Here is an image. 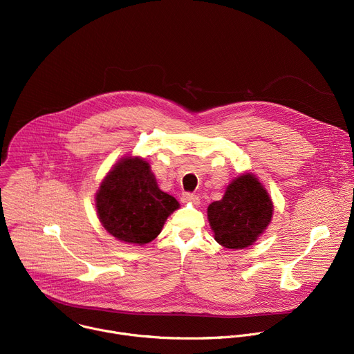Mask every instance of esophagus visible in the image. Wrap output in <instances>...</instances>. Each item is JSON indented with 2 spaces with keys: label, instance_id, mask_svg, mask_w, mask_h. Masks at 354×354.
<instances>
[{
  "label": "esophagus",
  "instance_id": "1",
  "mask_svg": "<svg viewBox=\"0 0 354 354\" xmlns=\"http://www.w3.org/2000/svg\"><path fill=\"white\" fill-rule=\"evenodd\" d=\"M181 201L183 202H189V203H194V205H198L199 203V196L195 195V194H183L181 196Z\"/></svg>",
  "mask_w": 354,
  "mask_h": 354
}]
</instances>
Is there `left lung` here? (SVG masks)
<instances>
[{"label":"left lung","instance_id":"8db88e82","mask_svg":"<svg viewBox=\"0 0 354 354\" xmlns=\"http://www.w3.org/2000/svg\"><path fill=\"white\" fill-rule=\"evenodd\" d=\"M272 209L266 188L253 174L245 173L231 181L223 199L209 205L207 218L220 245L243 249L264 232Z\"/></svg>","mask_w":354,"mask_h":354}]
</instances>
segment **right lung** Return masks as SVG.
I'll return each instance as SVG.
<instances>
[{
    "label": "right lung",
    "instance_id": "obj_1",
    "mask_svg": "<svg viewBox=\"0 0 354 354\" xmlns=\"http://www.w3.org/2000/svg\"><path fill=\"white\" fill-rule=\"evenodd\" d=\"M97 214L105 230L126 243L155 239L180 203L159 189L142 158H124L106 174L95 196Z\"/></svg>",
    "mask_w": 354,
    "mask_h": 354
}]
</instances>
